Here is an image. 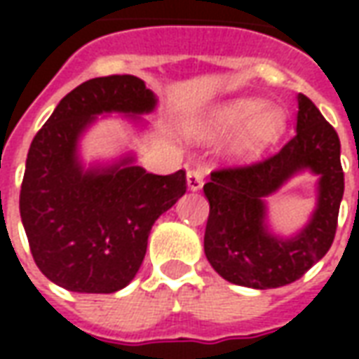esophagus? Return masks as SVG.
<instances>
[{"label":"esophagus","mask_w":359,"mask_h":359,"mask_svg":"<svg viewBox=\"0 0 359 359\" xmlns=\"http://www.w3.org/2000/svg\"><path fill=\"white\" fill-rule=\"evenodd\" d=\"M203 177H205V169H203V167H194V169H190V171L187 172L188 190H192V192L200 190L203 184Z\"/></svg>","instance_id":"34e87169"}]
</instances>
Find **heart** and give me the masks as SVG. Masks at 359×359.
I'll use <instances>...</instances> for the list:
<instances>
[{"instance_id": "b5f03b06", "label": "heart", "mask_w": 359, "mask_h": 359, "mask_svg": "<svg viewBox=\"0 0 359 359\" xmlns=\"http://www.w3.org/2000/svg\"><path fill=\"white\" fill-rule=\"evenodd\" d=\"M285 123L286 115L280 107H264L259 100H233L211 111L198 128V136L217 140L242 128L236 136V154L256 156L283 133Z\"/></svg>"}]
</instances>
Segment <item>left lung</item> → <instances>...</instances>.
<instances>
[{
    "label": "left lung",
    "instance_id": "1",
    "mask_svg": "<svg viewBox=\"0 0 359 359\" xmlns=\"http://www.w3.org/2000/svg\"><path fill=\"white\" fill-rule=\"evenodd\" d=\"M304 170L320 177L316 210L298 233L278 237L269 229L264 200ZM203 194L210 202L203 252L211 267L229 283L257 290L290 285L334 241L344 194L339 134L309 97L298 94L292 138L257 163L213 171Z\"/></svg>",
    "mask_w": 359,
    "mask_h": 359
}]
</instances>
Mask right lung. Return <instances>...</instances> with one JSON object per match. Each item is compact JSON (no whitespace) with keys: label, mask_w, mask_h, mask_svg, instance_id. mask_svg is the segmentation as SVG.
Here are the masks:
<instances>
[{"label":"right lung","mask_w":359,"mask_h":359,"mask_svg":"<svg viewBox=\"0 0 359 359\" xmlns=\"http://www.w3.org/2000/svg\"><path fill=\"white\" fill-rule=\"evenodd\" d=\"M157 100L144 81L113 74L82 82L57 103L30 144L20 219L38 269L71 292L111 294L140 269L157 217L187 192V175H154L126 154L82 163L81 138L97 115L142 121Z\"/></svg>","instance_id":"add662e5"}]
</instances>
